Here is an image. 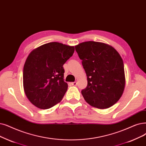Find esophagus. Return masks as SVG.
Returning <instances> with one entry per match:
<instances>
[{
  "label": "esophagus",
  "instance_id": "obj_1",
  "mask_svg": "<svg viewBox=\"0 0 146 146\" xmlns=\"http://www.w3.org/2000/svg\"><path fill=\"white\" fill-rule=\"evenodd\" d=\"M71 85H74V86H76V85H77V82H72V83H71Z\"/></svg>",
  "mask_w": 146,
  "mask_h": 146
}]
</instances>
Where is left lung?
Instances as JSON below:
<instances>
[{"mask_svg":"<svg viewBox=\"0 0 146 146\" xmlns=\"http://www.w3.org/2000/svg\"><path fill=\"white\" fill-rule=\"evenodd\" d=\"M86 74L88 85L82 91L86 102L100 109L115 104L125 86L122 58L111 46L88 41L75 46Z\"/></svg>","mask_w":146,"mask_h":146,"instance_id":"8db88e82","label":"left lung"}]
</instances>
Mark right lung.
<instances>
[{"instance_id":"right-lung-1","label":"right lung","mask_w":146,"mask_h":146,"mask_svg":"<svg viewBox=\"0 0 146 146\" xmlns=\"http://www.w3.org/2000/svg\"><path fill=\"white\" fill-rule=\"evenodd\" d=\"M74 52V46L50 42L29 54L23 68V87L34 106L48 109L62 100L68 88L63 65Z\"/></svg>"}]
</instances>
